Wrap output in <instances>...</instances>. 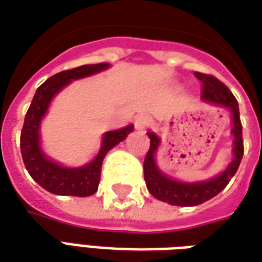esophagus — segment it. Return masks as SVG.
I'll list each match as a JSON object with an SVG mask.
<instances>
[{"instance_id": "esophagus-1", "label": "esophagus", "mask_w": 262, "mask_h": 262, "mask_svg": "<svg viewBox=\"0 0 262 262\" xmlns=\"http://www.w3.org/2000/svg\"><path fill=\"white\" fill-rule=\"evenodd\" d=\"M134 124L137 129L142 131V129H145V128L149 125V118L147 117V115H142V114H140V115H137V117H135Z\"/></svg>"}]
</instances>
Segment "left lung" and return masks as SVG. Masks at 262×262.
<instances>
[{
    "label": "left lung",
    "instance_id": "1",
    "mask_svg": "<svg viewBox=\"0 0 262 262\" xmlns=\"http://www.w3.org/2000/svg\"><path fill=\"white\" fill-rule=\"evenodd\" d=\"M196 78L203 84V94L201 98L205 102L217 104L225 107L232 114V122L234 127L231 133L234 135V160L230 162L228 168L220 176L201 183H181L177 180H171L169 177L162 174L155 164V152L160 145V138L154 133H147L149 137V149L145 160H144V180L147 184V188L152 195L171 205H180V207H192L200 205L211 200L212 196L220 194L230 183L231 178L237 172L239 162L243 160L244 154V141H243V125L239 120V108L235 97L232 95L228 86L224 85L220 79L214 75L203 73H194Z\"/></svg>",
    "mask_w": 262,
    "mask_h": 262
}]
</instances>
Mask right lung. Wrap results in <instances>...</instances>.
<instances>
[{
    "mask_svg": "<svg viewBox=\"0 0 262 262\" xmlns=\"http://www.w3.org/2000/svg\"><path fill=\"white\" fill-rule=\"evenodd\" d=\"M110 64L101 62L93 66H81L73 70H66L52 75L42 85L38 86L37 93L27 111L24 127L21 131V154L25 168L30 176L42 188L57 195L90 196L97 192L101 178V165L110 149L124 141L134 129L133 125L108 131L102 137V147L98 155L90 164L79 168H66L50 160L39 147V124L50 107L54 95L59 93L73 79H79L107 70Z\"/></svg>",
    "mask_w": 262,
    "mask_h": 262,
    "instance_id": "1",
    "label": "right lung"
}]
</instances>
